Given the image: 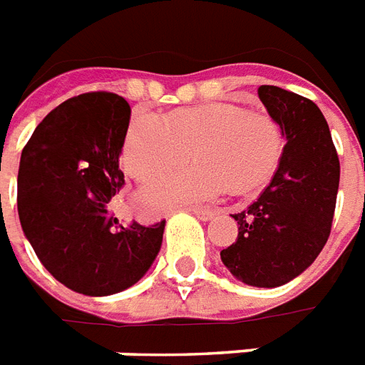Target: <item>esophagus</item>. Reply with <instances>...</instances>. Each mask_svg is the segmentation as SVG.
<instances>
[{
    "mask_svg": "<svg viewBox=\"0 0 365 365\" xmlns=\"http://www.w3.org/2000/svg\"><path fill=\"white\" fill-rule=\"evenodd\" d=\"M193 214L199 217V220H202V222H208V220H212V217L216 216V212L214 210H197V208L193 210Z\"/></svg>",
    "mask_w": 365,
    "mask_h": 365,
    "instance_id": "1",
    "label": "esophagus"
}]
</instances>
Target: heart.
Listing matches in <instances>:
<instances>
[{
	"mask_svg": "<svg viewBox=\"0 0 365 365\" xmlns=\"http://www.w3.org/2000/svg\"><path fill=\"white\" fill-rule=\"evenodd\" d=\"M282 151V130L272 117L217 102L180 110L168 119L136 113L126 128L121 163L134 180L149 182L182 168L193 153L199 166L143 191L151 205L178 206L216 199L225 189L254 193L277 172Z\"/></svg>",
	"mask_w": 365,
	"mask_h": 365,
	"instance_id": "obj_1",
	"label": "heart"
}]
</instances>
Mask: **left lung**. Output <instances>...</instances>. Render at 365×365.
Instances as JSON below:
<instances>
[{"mask_svg":"<svg viewBox=\"0 0 365 365\" xmlns=\"http://www.w3.org/2000/svg\"><path fill=\"white\" fill-rule=\"evenodd\" d=\"M257 96L286 145L259 199L233 214L239 237L220 255L244 284L277 288L305 271L328 242L341 166L328 123L312 100L272 85H261Z\"/></svg>","mask_w":365,"mask_h":365,"instance_id":"1","label":"left lung"}]
</instances>
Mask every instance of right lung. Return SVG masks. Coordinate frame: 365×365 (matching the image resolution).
I'll use <instances>...</instances> for the list:
<instances>
[{
    "instance_id": "add662e5",
    "label": "right lung",
    "mask_w": 365,
    "mask_h": 365,
    "mask_svg": "<svg viewBox=\"0 0 365 365\" xmlns=\"http://www.w3.org/2000/svg\"><path fill=\"white\" fill-rule=\"evenodd\" d=\"M130 106L113 93H85L56 106L22 149L19 217L26 239L58 282L111 295L148 272L165 220L121 225L108 205L125 176L119 155Z\"/></svg>"
}]
</instances>
